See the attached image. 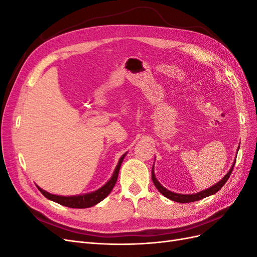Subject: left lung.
<instances>
[{
  "label": "left lung",
  "instance_id": "left-lung-1",
  "mask_svg": "<svg viewBox=\"0 0 257 257\" xmlns=\"http://www.w3.org/2000/svg\"><path fill=\"white\" fill-rule=\"evenodd\" d=\"M238 150H239V148H238ZM235 163L236 162H234V164H232L229 172L226 175H225V177L222 179V180L219 183H216L215 185L211 186V188H209V189H207L205 191H201V192L196 193V194H191V195H184V194H177V193H173V192L166 190L164 186H162L160 184V182L157 180V178L154 177L153 169H152V176L151 177H152V181H153V183L155 185V188H157L165 197L172 199L174 201H177V203H181V204L192 203V201H196V200H199V199H203V198H205L207 196L213 195L214 193H216L217 191H220L222 189V186L225 184V182L228 180V178H229V176H230V174L232 172V169H234Z\"/></svg>",
  "mask_w": 257,
  "mask_h": 257
}]
</instances>
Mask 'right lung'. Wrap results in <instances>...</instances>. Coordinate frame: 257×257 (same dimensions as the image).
Masks as SVG:
<instances>
[{"label":"right lung","instance_id":"1","mask_svg":"<svg viewBox=\"0 0 257 257\" xmlns=\"http://www.w3.org/2000/svg\"><path fill=\"white\" fill-rule=\"evenodd\" d=\"M125 154H123L121 157V159L118 163V165H116V167L114 169V173H113L110 180L108 181L104 186H102V188L98 189L95 192H93V193L84 194V195L67 196L66 197V196L52 195V194L42 190L41 188H37V189L41 191V193L46 198L56 201V203H58L60 205H63L65 207H69V208H89V207H92V206L98 204L99 201H102L106 196L109 195V193L111 192V190L113 189V186L116 182V179H118L119 170H120L121 164L123 162V159H124V157H125Z\"/></svg>","mask_w":257,"mask_h":257}]
</instances>
